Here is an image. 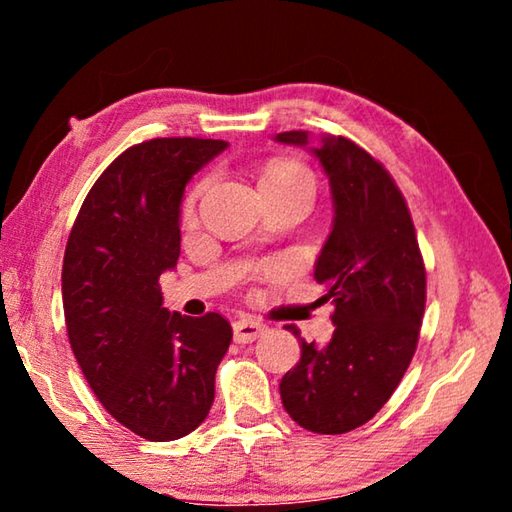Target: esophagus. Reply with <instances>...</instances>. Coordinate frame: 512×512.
<instances>
[{
	"label": "esophagus",
	"mask_w": 512,
	"mask_h": 512,
	"mask_svg": "<svg viewBox=\"0 0 512 512\" xmlns=\"http://www.w3.org/2000/svg\"><path fill=\"white\" fill-rule=\"evenodd\" d=\"M232 329H235L237 343H253L255 339H259V336L266 332V325L262 323V320H255V318H241L235 325H232Z\"/></svg>",
	"instance_id": "obj_1"
}]
</instances>
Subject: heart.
Masks as SVG:
<instances>
[{
  "mask_svg": "<svg viewBox=\"0 0 512 512\" xmlns=\"http://www.w3.org/2000/svg\"><path fill=\"white\" fill-rule=\"evenodd\" d=\"M203 185H196L192 192L187 194L183 214L185 219L194 214L196 198L201 194ZM259 189L262 192H309L314 196L316 189V178L307 164H302L293 158H284V155H275V158L266 160L259 173Z\"/></svg>",
  "mask_w": 512,
  "mask_h": 512,
  "instance_id": "1",
  "label": "heart"
}]
</instances>
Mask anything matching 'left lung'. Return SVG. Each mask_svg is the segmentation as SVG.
Instances as JSON below:
<instances>
[{"mask_svg": "<svg viewBox=\"0 0 512 512\" xmlns=\"http://www.w3.org/2000/svg\"><path fill=\"white\" fill-rule=\"evenodd\" d=\"M307 146V131L277 133ZM323 164L334 225L316 259L314 280L332 300V341L300 339V361L280 381L287 413L314 433H348L388 402L418 348L427 271L409 207L391 173L348 137H323L311 149Z\"/></svg>", "mask_w": 512, "mask_h": 512, "instance_id": "1", "label": "left lung"}]
</instances>
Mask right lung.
<instances>
[{
	"label": "right lung",
	"mask_w": 512,
	"mask_h": 512,
	"mask_svg": "<svg viewBox=\"0 0 512 512\" xmlns=\"http://www.w3.org/2000/svg\"><path fill=\"white\" fill-rule=\"evenodd\" d=\"M228 142L158 137L126 149L85 196L63 259L69 345L112 418L151 443L187 436L214 402L232 327L162 307L189 178Z\"/></svg>",
	"instance_id": "obj_1"
}]
</instances>
